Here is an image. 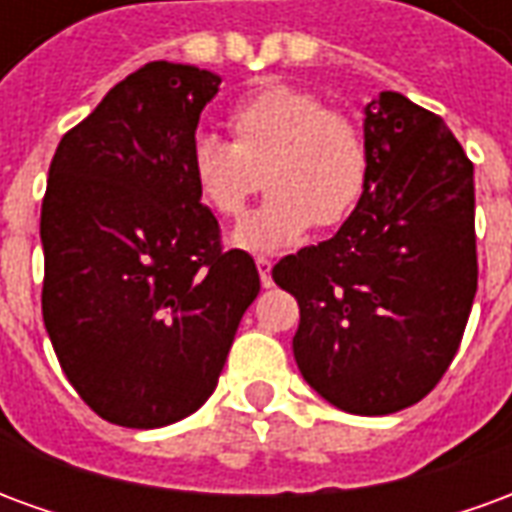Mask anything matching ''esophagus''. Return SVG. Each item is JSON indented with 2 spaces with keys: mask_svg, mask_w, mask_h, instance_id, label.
I'll use <instances>...</instances> for the list:
<instances>
[{
  "mask_svg": "<svg viewBox=\"0 0 512 512\" xmlns=\"http://www.w3.org/2000/svg\"><path fill=\"white\" fill-rule=\"evenodd\" d=\"M255 263H257V271H260V282H263V288H271V285H274V279H271V260L263 255H257Z\"/></svg>",
  "mask_w": 512,
  "mask_h": 512,
  "instance_id": "esophagus-1",
  "label": "esophagus"
}]
</instances>
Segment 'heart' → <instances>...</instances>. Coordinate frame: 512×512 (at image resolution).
<instances>
[{"label": "heart", "instance_id": "b5f03b06", "mask_svg": "<svg viewBox=\"0 0 512 512\" xmlns=\"http://www.w3.org/2000/svg\"><path fill=\"white\" fill-rule=\"evenodd\" d=\"M227 128L233 142L213 134L191 139L189 172L224 219L241 216L266 183V202L238 227V244L279 249L312 224H343L362 202L370 175L365 131L315 93L266 84L235 101Z\"/></svg>", "mask_w": 512, "mask_h": 512}]
</instances>
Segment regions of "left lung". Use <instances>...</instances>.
<instances>
[{"instance_id":"8db88e82","label":"left lung","mask_w":512,"mask_h":512,"mask_svg":"<svg viewBox=\"0 0 512 512\" xmlns=\"http://www.w3.org/2000/svg\"><path fill=\"white\" fill-rule=\"evenodd\" d=\"M367 189L334 238L279 260L299 301L293 356L348 414L419 403L447 373L477 293L474 167L439 115L406 95L365 106Z\"/></svg>"}]
</instances>
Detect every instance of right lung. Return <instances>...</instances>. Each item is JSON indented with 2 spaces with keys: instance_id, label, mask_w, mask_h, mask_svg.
<instances>
[{
  "instance_id": "obj_1",
  "label": "right lung",
  "mask_w": 512,
  "mask_h": 512,
  "mask_svg": "<svg viewBox=\"0 0 512 512\" xmlns=\"http://www.w3.org/2000/svg\"><path fill=\"white\" fill-rule=\"evenodd\" d=\"M219 76L147 62L60 139L40 208L43 323L87 406L123 428H164L211 397L255 260L224 249L189 172Z\"/></svg>"
}]
</instances>
